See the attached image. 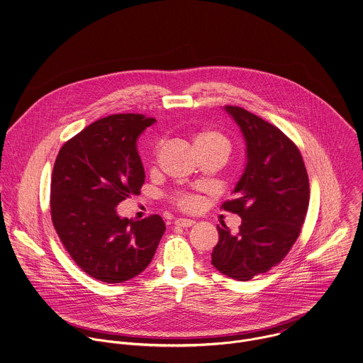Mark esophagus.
Listing matches in <instances>:
<instances>
[{
    "label": "esophagus",
    "instance_id": "34e87169",
    "mask_svg": "<svg viewBox=\"0 0 363 363\" xmlns=\"http://www.w3.org/2000/svg\"><path fill=\"white\" fill-rule=\"evenodd\" d=\"M196 223V220L193 219H184V218H180V219H176L174 220V225L179 226V228H190Z\"/></svg>",
    "mask_w": 363,
    "mask_h": 363
}]
</instances>
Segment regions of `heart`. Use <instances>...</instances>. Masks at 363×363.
Masks as SVG:
<instances>
[{"instance_id": "obj_1", "label": "heart", "mask_w": 363, "mask_h": 363, "mask_svg": "<svg viewBox=\"0 0 363 363\" xmlns=\"http://www.w3.org/2000/svg\"><path fill=\"white\" fill-rule=\"evenodd\" d=\"M194 147L197 151L218 150L228 155L230 151V140L218 130H203L194 135ZM170 201L174 207L184 212H194L201 206L200 197L187 191L173 193Z\"/></svg>"}]
</instances>
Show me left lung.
I'll return each mask as SVG.
<instances>
[{"label": "left lung", "mask_w": 363, "mask_h": 363, "mask_svg": "<svg viewBox=\"0 0 363 363\" xmlns=\"http://www.w3.org/2000/svg\"><path fill=\"white\" fill-rule=\"evenodd\" d=\"M242 128L247 166L236 199L220 208L242 218L238 235L218 228L212 265L238 281H250L279 264L298 240L309 208V176L296 144L278 127L239 106H225Z\"/></svg>", "instance_id": "left-lung-1"}]
</instances>
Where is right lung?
I'll return each mask as SVG.
<instances>
[{
    "instance_id": "obj_1",
    "label": "right lung",
    "mask_w": 363,
    "mask_h": 363,
    "mask_svg": "<svg viewBox=\"0 0 363 363\" xmlns=\"http://www.w3.org/2000/svg\"><path fill=\"white\" fill-rule=\"evenodd\" d=\"M154 117L120 113L104 117L60 150L52 167L54 229L75 264L92 278L120 284L143 272L164 233L159 215L120 218L116 206L138 196L145 173L135 143Z\"/></svg>"
}]
</instances>
